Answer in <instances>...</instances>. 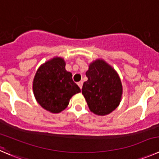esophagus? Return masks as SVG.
Returning <instances> with one entry per match:
<instances>
[{"mask_svg": "<svg viewBox=\"0 0 159 159\" xmlns=\"http://www.w3.org/2000/svg\"><path fill=\"white\" fill-rule=\"evenodd\" d=\"M78 86H79V88L80 89H82V85H83V81H79V82L78 83Z\"/></svg>", "mask_w": 159, "mask_h": 159, "instance_id": "34e87169", "label": "esophagus"}]
</instances>
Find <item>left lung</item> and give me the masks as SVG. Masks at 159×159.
<instances>
[{
  "label": "left lung",
  "mask_w": 159,
  "mask_h": 159,
  "mask_svg": "<svg viewBox=\"0 0 159 159\" xmlns=\"http://www.w3.org/2000/svg\"><path fill=\"white\" fill-rule=\"evenodd\" d=\"M83 84V95L92 112L105 116L116 109L120 102L123 88L120 78L113 68L102 60L89 65Z\"/></svg>",
  "instance_id": "1"
}]
</instances>
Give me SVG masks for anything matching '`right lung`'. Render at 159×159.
I'll use <instances>...</instances> for the list:
<instances>
[{
	"mask_svg": "<svg viewBox=\"0 0 159 159\" xmlns=\"http://www.w3.org/2000/svg\"><path fill=\"white\" fill-rule=\"evenodd\" d=\"M81 89L65 69V62L55 57L43 64L33 80V92L38 103L53 113L64 110L70 98Z\"/></svg>",
	"mask_w": 159,
	"mask_h": 159,
	"instance_id": "add662e5",
	"label": "right lung"
}]
</instances>
